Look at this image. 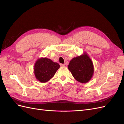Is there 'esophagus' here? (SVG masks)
<instances>
[{
  "instance_id": "1",
  "label": "esophagus",
  "mask_w": 124,
  "mask_h": 124,
  "mask_svg": "<svg viewBox=\"0 0 124 124\" xmlns=\"http://www.w3.org/2000/svg\"><path fill=\"white\" fill-rule=\"evenodd\" d=\"M60 65H61V67H63V66H65V64H63V63H61V64H60Z\"/></svg>"
}]
</instances>
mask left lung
Segmentation results:
<instances>
[{"label":"left lung","mask_w":124,"mask_h":124,"mask_svg":"<svg viewBox=\"0 0 124 124\" xmlns=\"http://www.w3.org/2000/svg\"><path fill=\"white\" fill-rule=\"evenodd\" d=\"M68 68L75 79L82 83L88 82L94 72L93 62L86 53L71 59Z\"/></svg>","instance_id":"obj_1"}]
</instances>
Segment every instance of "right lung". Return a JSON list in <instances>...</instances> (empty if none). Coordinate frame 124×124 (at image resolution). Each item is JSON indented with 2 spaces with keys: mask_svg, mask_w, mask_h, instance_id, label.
Returning <instances> with one entry per match:
<instances>
[{
  "mask_svg": "<svg viewBox=\"0 0 124 124\" xmlns=\"http://www.w3.org/2000/svg\"><path fill=\"white\" fill-rule=\"evenodd\" d=\"M60 66L47 58H41L36 61L34 66L36 78L41 83H45L53 78Z\"/></svg>",
  "mask_w": 124,
  "mask_h": 124,
  "instance_id": "obj_1",
  "label": "right lung"
}]
</instances>
